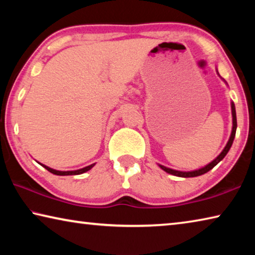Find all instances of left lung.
Returning <instances> with one entry per match:
<instances>
[{
    "label": "left lung",
    "mask_w": 255,
    "mask_h": 255,
    "mask_svg": "<svg viewBox=\"0 0 255 255\" xmlns=\"http://www.w3.org/2000/svg\"><path fill=\"white\" fill-rule=\"evenodd\" d=\"M232 115H233V130H232V135H231V137H230V140H228L226 147L224 148L223 152L218 155L217 158L214 159V161L211 162V163H209L208 165H206L205 167H202V169H200V170L192 171V172L175 171V170L169 169V167H165V166H163V165H159V166H161V169L164 170L165 172H167V173L173 174V175H176V176H181V178H193V176H199V175L205 174V173H207V172H208V171H210L215 165H217V164H218L219 162H221L224 157L226 156V154L228 153V150H230L231 146H232V144H233V140H234L235 132H236V127H237V123H236L235 106H234V103H233V102H232Z\"/></svg>",
    "instance_id": "8db88e82"
}]
</instances>
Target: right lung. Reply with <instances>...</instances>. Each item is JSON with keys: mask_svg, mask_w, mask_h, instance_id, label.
<instances>
[{"mask_svg": "<svg viewBox=\"0 0 255 255\" xmlns=\"http://www.w3.org/2000/svg\"><path fill=\"white\" fill-rule=\"evenodd\" d=\"M41 165H42V164H41ZM42 166H44L47 171H49L50 173L56 174V175H77V174L84 173V172L89 171L90 169H92V167L94 166V164H91V165L83 167V169H81V170H76V171H56V170L50 169V167L46 166V165H42Z\"/></svg>", "mask_w": 255, "mask_h": 255, "instance_id": "add662e5", "label": "right lung"}]
</instances>
